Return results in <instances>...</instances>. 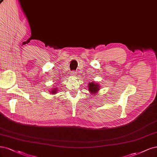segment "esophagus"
<instances>
[{"instance_id": "34e87169", "label": "esophagus", "mask_w": 157, "mask_h": 157, "mask_svg": "<svg viewBox=\"0 0 157 157\" xmlns=\"http://www.w3.org/2000/svg\"><path fill=\"white\" fill-rule=\"evenodd\" d=\"M71 76H73V77H75V75H76V72H75V71H71Z\"/></svg>"}]
</instances>
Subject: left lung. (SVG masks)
I'll return each instance as SVG.
<instances>
[{
	"mask_svg": "<svg viewBox=\"0 0 157 157\" xmlns=\"http://www.w3.org/2000/svg\"><path fill=\"white\" fill-rule=\"evenodd\" d=\"M88 91H90V93L91 95H95L101 89V86L99 82H95L94 81H93V82L88 83Z\"/></svg>",
	"mask_w": 157,
	"mask_h": 157,
	"instance_id": "left-lung-1",
	"label": "left lung"
}]
</instances>
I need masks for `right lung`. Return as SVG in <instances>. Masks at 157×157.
Listing matches in <instances>:
<instances>
[{
    "label": "right lung",
    "instance_id": "add662e5",
    "mask_svg": "<svg viewBox=\"0 0 157 157\" xmlns=\"http://www.w3.org/2000/svg\"><path fill=\"white\" fill-rule=\"evenodd\" d=\"M58 89L56 87L54 88L51 89V90H49V93H51V94H52V95H55L58 92Z\"/></svg>",
    "mask_w": 157,
    "mask_h": 157
}]
</instances>
